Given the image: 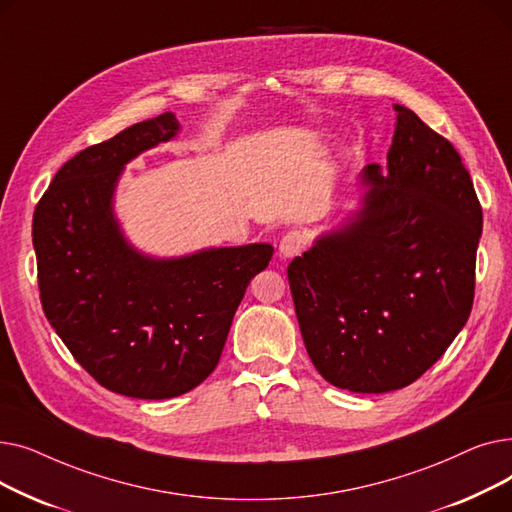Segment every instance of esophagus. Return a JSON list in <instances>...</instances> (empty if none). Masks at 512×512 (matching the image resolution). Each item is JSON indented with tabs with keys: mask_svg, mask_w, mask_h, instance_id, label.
I'll list each match as a JSON object with an SVG mask.
<instances>
[{
	"mask_svg": "<svg viewBox=\"0 0 512 512\" xmlns=\"http://www.w3.org/2000/svg\"><path fill=\"white\" fill-rule=\"evenodd\" d=\"M303 245H305V236H303V232H299V230H290V232H286V234L282 236L280 245H278V253H280V257L290 259V257H294V255H299V253H301Z\"/></svg>",
	"mask_w": 512,
	"mask_h": 512,
	"instance_id": "34e87169",
	"label": "esophagus"
}]
</instances>
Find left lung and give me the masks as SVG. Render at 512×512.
<instances>
[{
    "instance_id": "1",
    "label": "left lung",
    "mask_w": 512,
    "mask_h": 512,
    "mask_svg": "<svg viewBox=\"0 0 512 512\" xmlns=\"http://www.w3.org/2000/svg\"><path fill=\"white\" fill-rule=\"evenodd\" d=\"M359 207L288 265L301 336L336 388L413 384L467 324L481 205L461 155L405 105Z\"/></svg>"
}]
</instances>
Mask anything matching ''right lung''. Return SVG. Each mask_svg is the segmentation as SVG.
I'll list each match as a JSON object with an SVG mask.
<instances>
[{"label": "right lung", "mask_w": 512, "mask_h": 512, "mask_svg": "<svg viewBox=\"0 0 512 512\" xmlns=\"http://www.w3.org/2000/svg\"><path fill=\"white\" fill-rule=\"evenodd\" d=\"M172 112L132 124L60 168L33 215L45 317L107 390L164 400L197 388L224 351L270 242L153 257L124 236L114 195L126 164L172 141Z\"/></svg>", "instance_id": "right-lung-1"}]
</instances>
